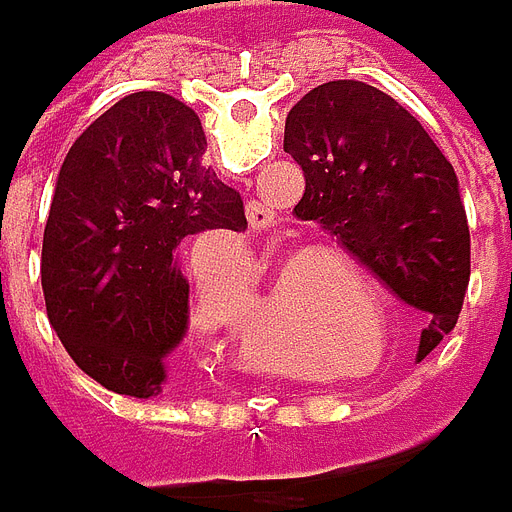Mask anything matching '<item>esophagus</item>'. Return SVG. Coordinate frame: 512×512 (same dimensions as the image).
Returning <instances> with one entry per match:
<instances>
[{
  "label": "esophagus",
  "instance_id": "obj_1",
  "mask_svg": "<svg viewBox=\"0 0 512 512\" xmlns=\"http://www.w3.org/2000/svg\"><path fill=\"white\" fill-rule=\"evenodd\" d=\"M246 220H249V226L255 229V232H266V229H272L275 226V220H278V214L272 206H266V203H246Z\"/></svg>",
  "mask_w": 512,
  "mask_h": 512
}]
</instances>
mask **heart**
<instances>
[{
	"instance_id": "b5f03b06",
	"label": "heart",
	"mask_w": 512,
	"mask_h": 512,
	"mask_svg": "<svg viewBox=\"0 0 512 512\" xmlns=\"http://www.w3.org/2000/svg\"><path fill=\"white\" fill-rule=\"evenodd\" d=\"M335 255L341 257V263H344L346 269H355L341 252H335ZM312 309H315V312H312L309 318H312V323H315L318 329H323L326 335L349 338V335L367 332V329H364L367 323H364L358 306H355V300L349 295L344 278H341L338 272H332V269H326L323 278L318 280V292H315V306H312ZM249 344H252L249 335L240 332V335H237V352H240V355H249V349H252Z\"/></svg>"
}]
</instances>
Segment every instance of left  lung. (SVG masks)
Wrapping results in <instances>:
<instances>
[{
	"label": "left lung",
	"instance_id": "1",
	"mask_svg": "<svg viewBox=\"0 0 512 512\" xmlns=\"http://www.w3.org/2000/svg\"><path fill=\"white\" fill-rule=\"evenodd\" d=\"M283 151L306 177L295 214L427 315L418 361L427 358L453 332L470 283V226L447 157L407 108L355 79L295 102Z\"/></svg>",
	"mask_w": 512,
	"mask_h": 512
}]
</instances>
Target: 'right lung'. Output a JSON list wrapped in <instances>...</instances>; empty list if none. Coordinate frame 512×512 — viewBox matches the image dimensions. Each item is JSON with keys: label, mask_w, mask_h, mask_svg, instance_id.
<instances>
[{"label": "right lung", "mask_w": 512, "mask_h": 512, "mask_svg": "<svg viewBox=\"0 0 512 512\" xmlns=\"http://www.w3.org/2000/svg\"><path fill=\"white\" fill-rule=\"evenodd\" d=\"M203 154L186 102L137 91L88 125L59 168L42 237L45 309L74 364L111 392L174 387L189 329L177 246L246 229L240 194Z\"/></svg>", "instance_id": "1"}]
</instances>
